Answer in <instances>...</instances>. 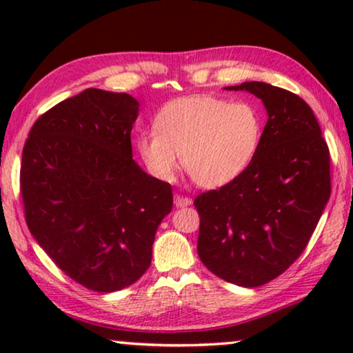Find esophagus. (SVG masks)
<instances>
[{"instance_id": "esophagus-1", "label": "esophagus", "mask_w": 353, "mask_h": 353, "mask_svg": "<svg viewBox=\"0 0 353 353\" xmlns=\"http://www.w3.org/2000/svg\"><path fill=\"white\" fill-rule=\"evenodd\" d=\"M192 204V199L188 196H181V194H175V205L176 207H186V205H191Z\"/></svg>"}]
</instances>
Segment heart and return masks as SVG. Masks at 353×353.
<instances>
[{"instance_id": "heart-1", "label": "heart", "mask_w": 353, "mask_h": 353, "mask_svg": "<svg viewBox=\"0 0 353 353\" xmlns=\"http://www.w3.org/2000/svg\"><path fill=\"white\" fill-rule=\"evenodd\" d=\"M263 137V117L249 101L192 94L168 101L154 117V132L137 138L151 175L170 181L181 165L202 188H220L248 170Z\"/></svg>"}]
</instances>
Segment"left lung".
I'll return each instance as SVG.
<instances>
[{
  "instance_id": "left-lung-1",
  "label": "left lung",
  "mask_w": 353,
  "mask_h": 353,
  "mask_svg": "<svg viewBox=\"0 0 353 353\" xmlns=\"http://www.w3.org/2000/svg\"><path fill=\"white\" fill-rule=\"evenodd\" d=\"M268 120L252 163L234 181L194 199L197 254L216 276L244 288L267 284L305 250L331 196L330 149L310 105L263 81H244Z\"/></svg>"
}]
</instances>
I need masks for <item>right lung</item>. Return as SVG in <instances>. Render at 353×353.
I'll use <instances>...</instances> for the list:
<instances>
[{
	"label": "right lung",
	"mask_w": 353,
	"mask_h": 353,
	"mask_svg": "<svg viewBox=\"0 0 353 353\" xmlns=\"http://www.w3.org/2000/svg\"><path fill=\"white\" fill-rule=\"evenodd\" d=\"M138 108L127 93L88 88L38 117L22 151L28 230L67 276L96 292L143 276L173 205L172 186L133 161Z\"/></svg>",
	"instance_id": "right-lung-1"
}]
</instances>
